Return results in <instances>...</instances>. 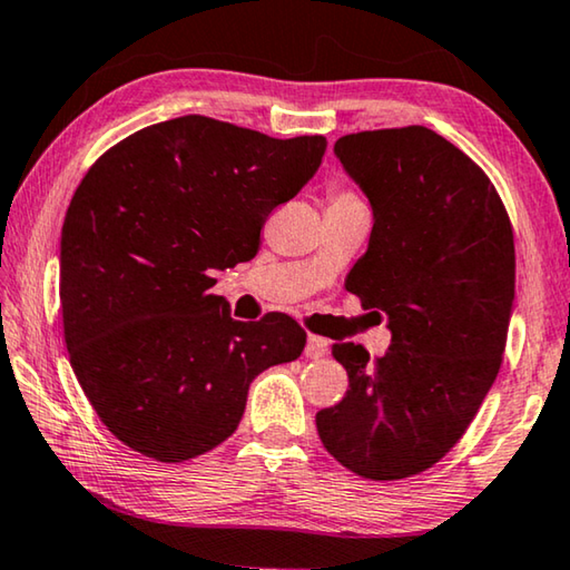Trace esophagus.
Returning a JSON list of instances; mask_svg holds the SVG:
<instances>
[{"label": "esophagus", "mask_w": 570, "mask_h": 570, "mask_svg": "<svg viewBox=\"0 0 570 570\" xmlns=\"http://www.w3.org/2000/svg\"><path fill=\"white\" fill-rule=\"evenodd\" d=\"M326 350H330V342H326L324 336H316V334H308L306 336L304 354L308 356V360H320V356L326 354Z\"/></svg>", "instance_id": "esophagus-1"}]
</instances>
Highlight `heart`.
<instances>
[{"label":"heart","mask_w":570,"mask_h":570,"mask_svg":"<svg viewBox=\"0 0 570 570\" xmlns=\"http://www.w3.org/2000/svg\"><path fill=\"white\" fill-rule=\"evenodd\" d=\"M344 204H362V200L356 198L352 190L334 188V190H332V206H344Z\"/></svg>","instance_id":"1"}]
</instances>
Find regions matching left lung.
Wrapping results in <instances>:
<instances>
[{
  "label": "left lung",
  "mask_w": 570,
  "mask_h": 570,
  "mask_svg": "<svg viewBox=\"0 0 570 570\" xmlns=\"http://www.w3.org/2000/svg\"><path fill=\"white\" fill-rule=\"evenodd\" d=\"M370 198L374 226L346 288L392 344L370 360L334 344L350 374L340 404L316 412L330 455L370 480H402L455 448L493 387L515 298L513 228L490 178L435 130H364L334 142Z\"/></svg>",
  "instance_id": "left-lung-1"
}]
</instances>
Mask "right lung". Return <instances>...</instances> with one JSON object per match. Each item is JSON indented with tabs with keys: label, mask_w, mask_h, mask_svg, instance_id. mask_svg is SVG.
Returning a JSON list of instances; mask_svg holds the SVG:
<instances>
[{
	"label": "right lung",
	"mask_w": 570,
	"mask_h": 570,
	"mask_svg": "<svg viewBox=\"0 0 570 570\" xmlns=\"http://www.w3.org/2000/svg\"><path fill=\"white\" fill-rule=\"evenodd\" d=\"M326 138H268L204 115L148 125L95 160L60 240L65 344L105 428L158 462L214 450L248 387L304 352L272 312L246 324L214 272L256 256L262 228L322 166Z\"/></svg>",
	"instance_id": "1"
}]
</instances>
